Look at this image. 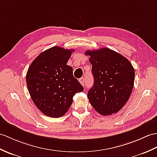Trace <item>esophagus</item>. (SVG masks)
<instances>
[{
  "label": "esophagus",
  "mask_w": 157,
  "mask_h": 157,
  "mask_svg": "<svg viewBox=\"0 0 157 157\" xmlns=\"http://www.w3.org/2000/svg\"><path fill=\"white\" fill-rule=\"evenodd\" d=\"M79 83H81V84H82L83 86H85V84H86V81H85V79L83 78H80V79H79Z\"/></svg>",
  "instance_id": "34e87169"
}]
</instances>
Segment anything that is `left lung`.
I'll return each mask as SVG.
<instances>
[{"mask_svg": "<svg viewBox=\"0 0 157 157\" xmlns=\"http://www.w3.org/2000/svg\"><path fill=\"white\" fill-rule=\"evenodd\" d=\"M94 83L87 92L90 103L103 116L118 112L128 100L134 87V69L122 55L109 48L87 50Z\"/></svg>", "mask_w": 157, "mask_h": 157, "instance_id": "left-lung-1", "label": "left lung"}]
</instances>
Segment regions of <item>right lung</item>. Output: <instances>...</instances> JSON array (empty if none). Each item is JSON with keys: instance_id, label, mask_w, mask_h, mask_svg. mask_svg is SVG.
I'll use <instances>...</instances> for the list:
<instances>
[{"instance_id": "1", "label": "right lung", "mask_w": 157, "mask_h": 157, "mask_svg": "<svg viewBox=\"0 0 157 157\" xmlns=\"http://www.w3.org/2000/svg\"><path fill=\"white\" fill-rule=\"evenodd\" d=\"M74 49L53 47L35 58L29 67L27 85L31 99L43 114L59 118L67 112L76 93L83 87L67 65Z\"/></svg>"}]
</instances>
